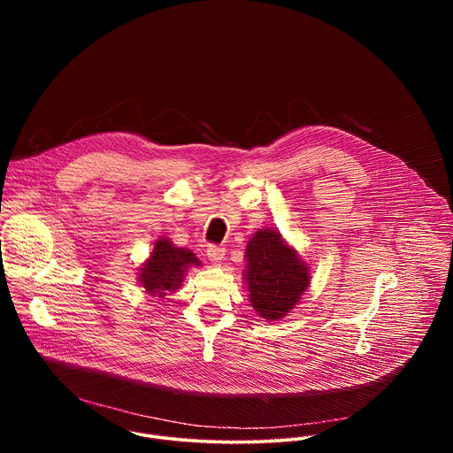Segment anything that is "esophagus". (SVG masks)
<instances>
[{"mask_svg": "<svg viewBox=\"0 0 453 453\" xmlns=\"http://www.w3.org/2000/svg\"><path fill=\"white\" fill-rule=\"evenodd\" d=\"M206 254H208V257H210L211 262H222L224 256H226V249L220 247V245H210Z\"/></svg>", "mask_w": 453, "mask_h": 453, "instance_id": "34e87169", "label": "esophagus"}]
</instances>
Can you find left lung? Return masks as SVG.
I'll use <instances>...</instances> for the list:
<instances>
[{
  "instance_id": "1",
  "label": "left lung",
  "mask_w": 453,
  "mask_h": 453,
  "mask_svg": "<svg viewBox=\"0 0 453 453\" xmlns=\"http://www.w3.org/2000/svg\"><path fill=\"white\" fill-rule=\"evenodd\" d=\"M245 260L249 297L264 319H281L310 285V269L273 229H260L249 240Z\"/></svg>"
}]
</instances>
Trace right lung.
<instances>
[{
    "mask_svg": "<svg viewBox=\"0 0 453 453\" xmlns=\"http://www.w3.org/2000/svg\"><path fill=\"white\" fill-rule=\"evenodd\" d=\"M199 257L188 249L175 247L168 238L156 242L154 250L143 269H140V281L147 294L165 297L166 292H173L184 280V273L189 265H199Z\"/></svg>",
    "mask_w": 453,
    "mask_h": 453,
    "instance_id": "1",
    "label": "right lung"
}]
</instances>
